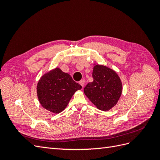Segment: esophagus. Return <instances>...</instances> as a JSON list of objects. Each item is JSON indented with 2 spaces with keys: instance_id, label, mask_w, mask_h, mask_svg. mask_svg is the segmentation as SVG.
<instances>
[{
  "instance_id": "esophagus-1",
  "label": "esophagus",
  "mask_w": 160,
  "mask_h": 160,
  "mask_svg": "<svg viewBox=\"0 0 160 160\" xmlns=\"http://www.w3.org/2000/svg\"><path fill=\"white\" fill-rule=\"evenodd\" d=\"M85 81L83 79V80H81L80 81H79V84L82 86V87H83H83H84V85H85Z\"/></svg>"
}]
</instances>
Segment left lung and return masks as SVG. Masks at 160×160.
Here are the masks:
<instances>
[{
    "label": "left lung",
    "instance_id": "left-lung-1",
    "mask_svg": "<svg viewBox=\"0 0 160 160\" xmlns=\"http://www.w3.org/2000/svg\"><path fill=\"white\" fill-rule=\"evenodd\" d=\"M93 81L84 88V93L96 108L109 111L118 103L122 93V83L114 70L93 64Z\"/></svg>",
    "mask_w": 160,
    "mask_h": 160
}]
</instances>
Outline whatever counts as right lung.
<instances>
[{"mask_svg":"<svg viewBox=\"0 0 160 160\" xmlns=\"http://www.w3.org/2000/svg\"><path fill=\"white\" fill-rule=\"evenodd\" d=\"M81 88L69 74L56 67L46 72L38 80L37 93L42 107L57 114L65 109L72 96Z\"/></svg>","mask_w":160,"mask_h":160,"instance_id":"obj_1","label":"right lung"}]
</instances>
